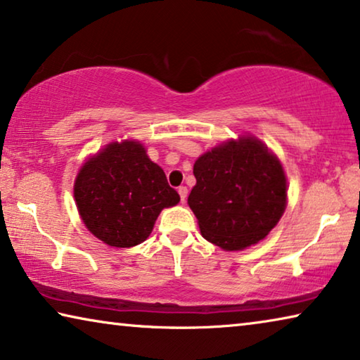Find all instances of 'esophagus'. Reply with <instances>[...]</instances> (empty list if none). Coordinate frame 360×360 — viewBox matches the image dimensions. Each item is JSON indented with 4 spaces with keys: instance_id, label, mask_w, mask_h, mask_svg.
Segmentation results:
<instances>
[{
    "instance_id": "esophagus-1",
    "label": "esophagus",
    "mask_w": 360,
    "mask_h": 360,
    "mask_svg": "<svg viewBox=\"0 0 360 360\" xmlns=\"http://www.w3.org/2000/svg\"><path fill=\"white\" fill-rule=\"evenodd\" d=\"M179 195H180L181 202H185L186 201V196H188V188L186 186H180L179 188Z\"/></svg>"
}]
</instances>
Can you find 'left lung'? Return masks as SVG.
<instances>
[{"label": "left lung", "mask_w": 360, "mask_h": 360, "mask_svg": "<svg viewBox=\"0 0 360 360\" xmlns=\"http://www.w3.org/2000/svg\"><path fill=\"white\" fill-rule=\"evenodd\" d=\"M188 196L201 235L225 251L256 245L286 207V176L278 158L254 136L212 148L193 167Z\"/></svg>", "instance_id": "8db88e82"}]
</instances>
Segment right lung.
<instances>
[{
    "instance_id": "1",
    "label": "right lung",
    "mask_w": 360,
    "mask_h": 360,
    "mask_svg": "<svg viewBox=\"0 0 360 360\" xmlns=\"http://www.w3.org/2000/svg\"><path fill=\"white\" fill-rule=\"evenodd\" d=\"M74 198L86 229L115 248L145 241L162 209L180 201L164 170L131 140L109 143L88 159L75 179Z\"/></svg>"
}]
</instances>
